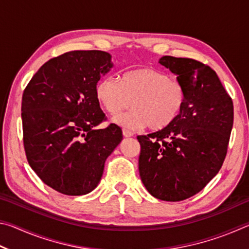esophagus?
<instances>
[{
	"label": "esophagus",
	"mask_w": 249,
	"mask_h": 249,
	"mask_svg": "<svg viewBox=\"0 0 249 249\" xmlns=\"http://www.w3.org/2000/svg\"><path fill=\"white\" fill-rule=\"evenodd\" d=\"M123 135H124L125 137H132L133 135H134V133L132 132V130L126 129V128H123Z\"/></svg>",
	"instance_id": "esophagus-1"
}]
</instances>
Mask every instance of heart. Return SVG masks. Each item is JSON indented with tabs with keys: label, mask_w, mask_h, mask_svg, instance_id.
Segmentation results:
<instances>
[{
	"label": "heart",
	"mask_w": 249,
	"mask_h": 249,
	"mask_svg": "<svg viewBox=\"0 0 249 249\" xmlns=\"http://www.w3.org/2000/svg\"><path fill=\"white\" fill-rule=\"evenodd\" d=\"M95 98L112 116L127 108L130 101L132 109L115 117L116 124L130 129L147 125L151 130H160L178 119L187 95L177 79L153 68H140L125 72L120 82L112 77L101 79Z\"/></svg>",
	"instance_id": "heart-1"
}]
</instances>
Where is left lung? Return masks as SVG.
Returning <instances> with one entry per match:
<instances>
[{
  "instance_id": "obj_1",
  "label": "left lung",
  "mask_w": 249,
  "mask_h": 249,
  "mask_svg": "<svg viewBox=\"0 0 249 249\" xmlns=\"http://www.w3.org/2000/svg\"><path fill=\"white\" fill-rule=\"evenodd\" d=\"M185 90L184 107L174 123L137 136L138 169L151 196L177 202L200 192L224 161L233 127V101L209 66L190 58L163 56Z\"/></svg>"
}]
</instances>
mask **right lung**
<instances>
[{
	"label": "right lung",
	"mask_w": 249,
	"mask_h": 249,
	"mask_svg": "<svg viewBox=\"0 0 249 249\" xmlns=\"http://www.w3.org/2000/svg\"><path fill=\"white\" fill-rule=\"evenodd\" d=\"M101 50H74L50 59L34 74L22 99L23 141L29 166L40 180L66 196L91 192L105 160L123 140L105 120L95 87L113 64Z\"/></svg>",
	"instance_id": "add662e5"
}]
</instances>
